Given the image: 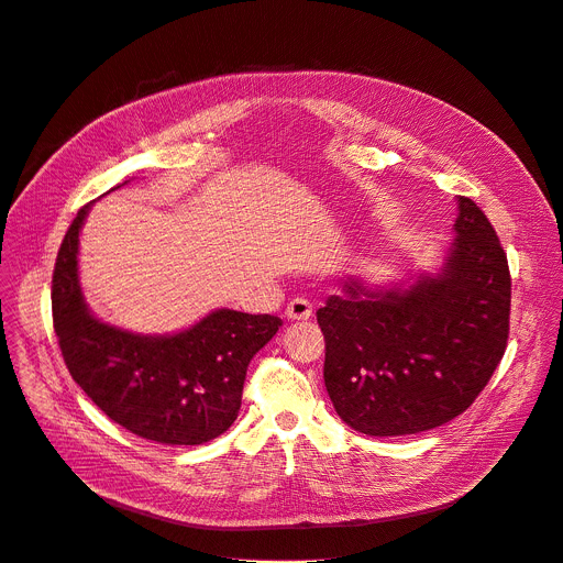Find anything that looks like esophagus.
<instances>
[{
  "mask_svg": "<svg viewBox=\"0 0 563 563\" xmlns=\"http://www.w3.org/2000/svg\"><path fill=\"white\" fill-rule=\"evenodd\" d=\"M311 313H313V307L307 298H294V300H289V305L285 309V316L289 320H309Z\"/></svg>",
  "mask_w": 563,
  "mask_h": 563,
  "instance_id": "esophagus-1",
  "label": "esophagus"
}]
</instances>
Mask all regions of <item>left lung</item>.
<instances>
[{"label": "left lung", "instance_id": "1", "mask_svg": "<svg viewBox=\"0 0 563 563\" xmlns=\"http://www.w3.org/2000/svg\"><path fill=\"white\" fill-rule=\"evenodd\" d=\"M457 239L440 276L411 289L344 285L316 311L324 335V387L351 429L422 433L462 416L484 391L508 344L510 269L495 228L460 197Z\"/></svg>", "mask_w": 563, "mask_h": 563}]
</instances>
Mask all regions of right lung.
I'll list each match as a JSON object with an SVG mask.
<instances>
[{
  "label": "right lung",
  "instance_id": "1",
  "mask_svg": "<svg viewBox=\"0 0 563 563\" xmlns=\"http://www.w3.org/2000/svg\"><path fill=\"white\" fill-rule=\"evenodd\" d=\"M84 206L53 272V322L73 380L119 427L158 444H203L241 409L250 360L283 320L219 309L176 335H134L99 322L77 283Z\"/></svg>",
  "mask_w": 563,
  "mask_h": 563
}]
</instances>
